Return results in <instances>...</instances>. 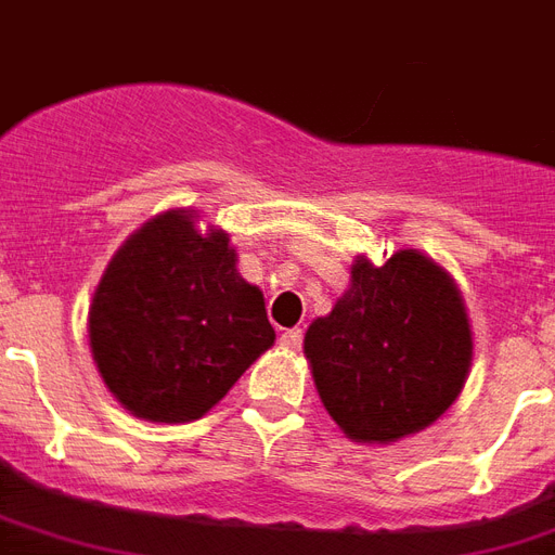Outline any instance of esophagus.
<instances>
[{
  "mask_svg": "<svg viewBox=\"0 0 555 555\" xmlns=\"http://www.w3.org/2000/svg\"><path fill=\"white\" fill-rule=\"evenodd\" d=\"M279 344L285 346V349H291V352H296V349L302 346V328H287V332H282Z\"/></svg>",
  "mask_w": 555,
  "mask_h": 555,
  "instance_id": "obj_1",
  "label": "esophagus"
}]
</instances>
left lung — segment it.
<instances>
[{"instance_id":"obj_1","label":"left lung","mask_w":555,"mask_h":555,"mask_svg":"<svg viewBox=\"0 0 555 555\" xmlns=\"http://www.w3.org/2000/svg\"><path fill=\"white\" fill-rule=\"evenodd\" d=\"M306 358L325 410L358 442H396L428 428L472 366L463 296L416 249L380 268L358 259L352 287L308 325Z\"/></svg>"}]
</instances>
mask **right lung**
<instances>
[{"label":"right lung","mask_w":555,"mask_h":555,"mask_svg":"<svg viewBox=\"0 0 555 555\" xmlns=\"http://www.w3.org/2000/svg\"><path fill=\"white\" fill-rule=\"evenodd\" d=\"M273 340L264 296L238 276L227 232L201 235L177 209L125 241L90 306L101 378L151 422L201 418Z\"/></svg>","instance_id":"1"}]
</instances>
